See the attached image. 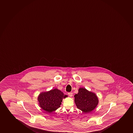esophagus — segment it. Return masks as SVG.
I'll return each instance as SVG.
<instances>
[{"mask_svg": "<svg viewBox=\"0 0 133 133\" xmlns=\"http://www.w3.org/2000/svg\"><path fill=\"white\" fill-rule=\"evenodd\" d=\"M68 95H69V96L70 97H72L73 96V93L72 92H69L68 93Z\"/></svg>", "mask_w": 133, "mask_h": 133, "instance_id": "obj_1", "label": "esophagus"}]
</instances>
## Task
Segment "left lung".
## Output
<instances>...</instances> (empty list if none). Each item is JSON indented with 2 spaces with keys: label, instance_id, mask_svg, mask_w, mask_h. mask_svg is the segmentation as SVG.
Here are the masks:
<instances>
[{
  "label": "left lung",
  "instance_id": "1",
  "mask_svg": "<svg viewBox=\"0 0 133 133\" xmlns=\"http://www.w3.org/2000/svg\"><path fill=\"white\" fill-rule=\"evenodd\" d=\"M75 97L77 107L84 113H90L96 107L98 103L95 94L85 88H79L78 93L75 95Z\"/></svg>",
  "mask_w": 133,
  "mask_h": 133
}]
</instances>
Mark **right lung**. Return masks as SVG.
Here are the masks:
<instances>
[{"label":"right lung","mask_w":133,"mask_h":133,"mask_svg":"<svg viewBox=\"0 0 133 133\" xmlns=\"http://www.w3.org/2000/svg\"><path fill=\"white\" fill-rule=\"evenodd\" d=\"M61 90L57 89L43 92L38 96L40 107L47 113H51L60 107L63 98L66 97Z\"/></svg>","instance_id":"right-lung-1"}]
</instances>
